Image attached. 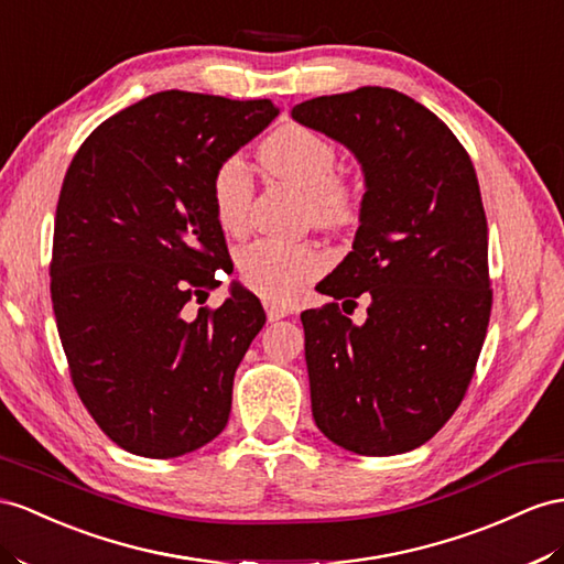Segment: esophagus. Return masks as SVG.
Instances as JSON below:
<instances>
[{"label": "esophagus", "mask_w": 564, "mask_h": 564, "mask_svg": "<svg viewBox=\"0 0 564 564\" xmlns=\"http://www.w3.org/2000/svg\"><path fill=\"white\" fill-rule=\"evenodd\" d=\"M264 310H267L269 322H279V319H283V316L291 314V307L279 305V302H273V300H264Z\"/></svg>", "instance_id": "34e87169"}]
</instances>
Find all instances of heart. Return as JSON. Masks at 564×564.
<instances>
[{
  "label": "heart",
  "instance_id": "b5f03b06",
  "mask_svg": "<svg viewBox=\"0 0 564 564\" xmlns=\"http://www.w3.org/2000/svg\"><path fill=\"white\" fill-rule=\"evenodd\" d=\"M264 169L305 193V219L319 228L343 234L362 219V191L348 173H338V152L324 135L307 126H283L259 150ZM214 216L228 236L248 230L252 178L240 156H226L209 183ZM326 264L314 242L254 240L238 252V273L250 291L273 302H288L300 285L314 279Z\"/></svg>",
  "mask_w": 564,
  "mask_h": 564
}]
</instances>
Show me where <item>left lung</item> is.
<instances>
[{
    "label": "left lung",
    "mask_w": 564,
    "mask_h": 564,
    "mask_svg": "<svg viewBox=\"0 0 564 564\" xmlns=\"http://www.w3.org/2000/svg\"><path fill=\"white\" fill-rule=\"evenodd\" d=\"M293 119L348 144L367 178L352 252L316 285L334 302L300 314L312 416L350 453L414 451L465 398L494 305L474 164L436 113L379 85L307 99ZM359 294L355 327L341 312Z\"/></svg>",
    "instance_id": "8db88e82"
}]
</instances>
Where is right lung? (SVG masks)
<instances>
[{"label":"right lung","mask_w":564,"mask_h":564,"mask_svg":"<svg viewBox=\"0 0 564 564\" xmlns=\"http://www.w3.org/2000/svg\"><path fill=\"white\" fill-rule=\"evenodd\" d=\"M271 99L166 90L85 138L54 216L50 291L85 410L123 451L178 457L219 436L234 377L267 316L236 285L212 173L273 121Z\"/></svg>","instance_id":"1"}]
</instances>
